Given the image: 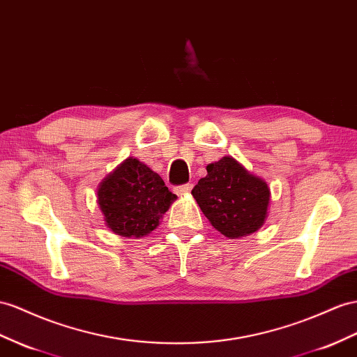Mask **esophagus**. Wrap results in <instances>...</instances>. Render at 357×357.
Listing matches in <instances>:
<instances>
[{
    "label": "esophagus",
    "instance_id": "34e87169",
    "mask_svg": "<svg viewBox=\"0 0 357 357\" xmlns=\"http://www.w3.org/2000/svg\"><path fill=\"white\" fill-rule=\"evenodd\" d=\"M191 188H193V184H184V185L175 187V191L178 195H187V193H190Z\"/></svg>",
    "mask_w": 357,
    "mask_h": 357
}]
</instances>
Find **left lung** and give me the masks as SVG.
<instances>
[{"label":"left lung","instance_id":"obj_1","mask_svg":"<svg viewBox=\"0 0 357 357\" xmlns=\"http://www.w3.org/2000/svg\"><path fill=\"white\" fill-rule=\"evenodd\" d=\"M208 175L191 190L202 213L227 238L257 232L267 218L270 188L232 157L206 166Z\"/></svg>","mask_w":357,"mask_h":357}]
</instances>
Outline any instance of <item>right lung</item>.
<instances>
[{
	"label": "right lung",
	"mask_w": 357,
	"mask_h": 357,
	"mask_svg": "<svg viewBox=\"0 0 357 357\" xmlns=\"http://www.w3.org/2000/svg\"><path fill=\"white\" fill-rule=\"evenodd\" d=\"M175 199L158 173L132 157L109 173L98 188V205L105 225L128 238L151 234Z\"/></svg>",
	"instance_id": "right-lung-1"
}]
</instances>
